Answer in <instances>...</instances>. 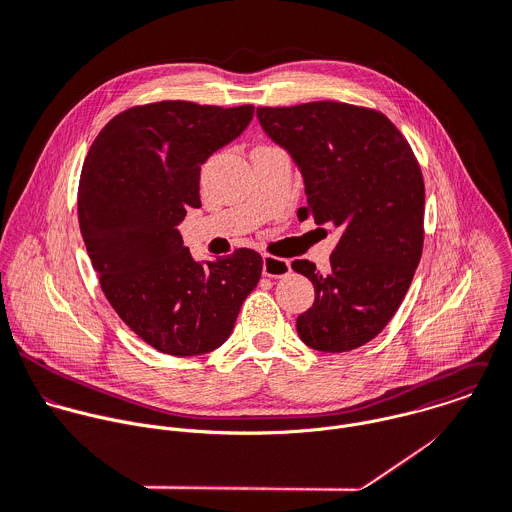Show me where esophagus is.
Wrapping results in <instances>:
<instances>
[{"label": "esophagus", "mask_w": 512, "mask_h": 512, "mask_svg": "<svg viewBox=\"0 0 512 512\" xmlns=\"http://www.w3.org/2000/svg\"><path fill=\"white\" fill-rule=\"evenodd\" d=\"M291 271V263L281 257L263 255V275L265 277H285Z\"/></svg>", "instance_id": "obj_1"}]
</instances>
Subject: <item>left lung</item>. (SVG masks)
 <instances>
[{
  "mask_svg": "<svg viewBox=\"0 0 512 512\" xmlns=\"http://www.w3.org/2000/svg\"><path fill=\"white\" fill-rule=\"evenodd\" d=\"M265 133L285 147L305 179L315 219L341 231L329 273L307 259L291 267L311 279L315 303L297 317L305 345L345 353L375 339L403 303L425 241V181L395 123L343 101L257 107Z\"/></svg>",
  "mask_w": 512,
  "mask_h": 512,
  "instance_id": "left-lung-1",
  "label": "left lung"
}]
</instances>
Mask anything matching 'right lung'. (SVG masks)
<instances>
[{"mask_svg":"<svg viewBox=\"0 0 512 512\" xmlns=\"http://www.w3.org/2000/svg\"><path fill=\"white\" fill-rule=\"evenodd\" d=\"M251 119L253 105H135L99 131L83 161L77 217L101 291L165 355L221 347L261 279L257 251L197 263L177 231L187 209L201 207V165Z\"/></svg>","mask_w":512,"mask_h":512,"instance_id":"obj_1","label":"right lung"}]
</instances>
